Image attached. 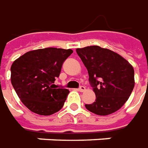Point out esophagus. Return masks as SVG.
<instances>
[{"mask_svg": "<svg viewBox=\"0 0 148 148\" xmlns=\"http://www.w3.org/2000/svg\"><path fill=\"white\" fill-rule=\"evenodd\" d=\"M79 92H84V91H85V87L84 86H80L79 88H78Z\"/></svg>", "mask_w": 148, "mask_h": 148, "instance_id": "obj_1", "label": "esophagus"}]
</instances>
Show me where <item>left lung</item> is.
<instances>
[{
	"label": "left lung",
	"instance_id": "8db88e82",
	"mask_svg": "<svg viewBox=\"0 0 148 148\" xmlns=\"http://www.w3.org/2000/svg\"><path fill=\"white\" fill-rule=\"evenodd\" d=\"M88 70L89 82L96 94V101L85 104L87 109L99 116H108L122 107L132 94L134 69L118 53L99 46L76 49Z\"/></svg>",
	"mask_w": 148,
	"mask_h": 148
}]
</instances>
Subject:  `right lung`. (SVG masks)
Listing matches in <instances>:
<instances>
[{
    "label": "right lung",
    "instance_id": "1",
    "mask_svg": "<svg viewBox=\"0 0 148 148\" xmlns=\"http://www.w3.org/2000/svg\"><path fill=\"white\" fill-rule=\"evenodd\" d=\"M72 49L46 48L26 52L12 63L11 82L21 102L31 112L50 116L61 109L69 95L65 88H56L63 63Z\"/></svg>",
    "mask_w": 148,
    "mask_h": 148
}]
</instances>
